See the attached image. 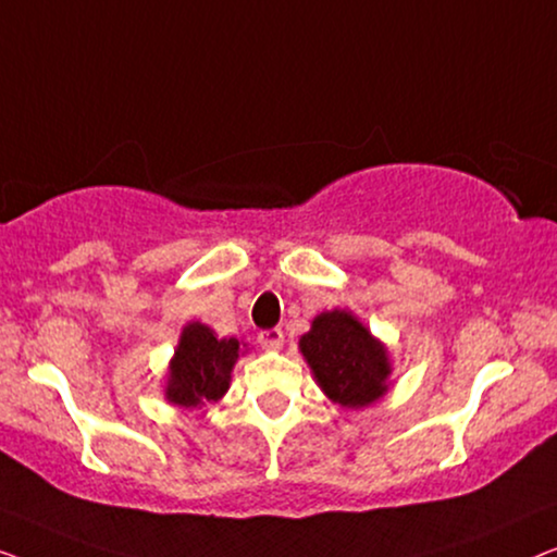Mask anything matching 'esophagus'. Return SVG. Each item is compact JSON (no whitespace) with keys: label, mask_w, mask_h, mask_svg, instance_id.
<instances>
[{"label":"esophagus","mask_w":557,"mask_h":557,"mask_svg":"<svg viewBox=\"0 0 557 557\" xmlns=\"http://www.w3.org/2000/svg\"><path fill=\"white\" fill-rule=\"evenodd\" d=\"M282 343H285V333H282L280 327H270V331H262V333H260V346H262V348L280 350Z\"/></svg>","instance_id":"esophagus-1"}]
</instances>
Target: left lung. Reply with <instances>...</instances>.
Wrapping results in <instances>:
<instances>
[{"label": "left lung", "mask_w": 557, "mask_h": 557, "mask_svg": "<svg viewBox=\"0 0 557 557\" xmlns=\"http://www.w3.org/2000/svg\"><path fill=\"white\" fill-rule=\"evenodd\" d=\"M318 386L343 409H363L388 391V350L348 310H327L300 338Z\"/></svg>", "instance_id": "left-lung-1"}]
</instances>
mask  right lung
I'll use <instances>...</instances> for the list:
<instances>
[{
  "instance_id": "add662e5",
  "label": "right lung",
  "mask_w": 557,
  "mask_h": 557,
  "mask_svg": "<svg viewBox=\"0 0 557 557\" xmlns=\"http://www.w3.org/2000/svg\"><path fill=\"white\" fill-rule=\"evenodd\" d=\"M245 350L237 338H216L209 325L189 323L169 363L166 401L178 409L214 404L226 394L232 368Z\"/></svg>"
}]
</instances>
